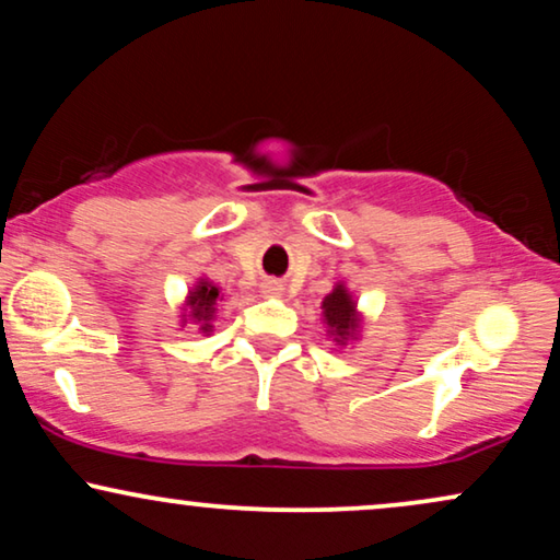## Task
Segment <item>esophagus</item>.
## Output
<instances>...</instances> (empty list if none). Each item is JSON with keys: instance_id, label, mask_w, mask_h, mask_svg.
Segmentation results:
<instances>
[{"instance_id": "1", "label": "esophagus", "mask_w": 560, "mask_h": 560, "mask_svg": "<svg viewBox=\"0 0 560 560\" xmlns=\"http://www.w3.org/2000/svg\"><path fill=\"white\" fill-rule=\"evenodd\" d=\"M266 292H268V294H281V284H276V281H268Z\"/></svg>"}]
</instances>
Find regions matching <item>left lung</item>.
<instances>
[{"label": "left lung", "mask_w": 560, "mask_h": 560, "mask_svg": "<svg viewBox=\"0 0 560 560\" xmlns=\"http://www.w3.org/2000/svg\"><path fill=\"white\" fill-rule=\"evenodd\" d=\"M320 310L325 332L332 338V343L349 346L351 341H359V336H362V313L357 307V296L343 281H338L332 292L325 294Z\"/></svg>", "instance_id": "left-lung-1"}]
</instances>
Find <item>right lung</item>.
<instances>
[{
	"label": "right lung",
	"instance_id": "right-lung-1",
	"mask_svg": "<svg viewBox=\"0 0 560 560\" xmlns=\"http://www.w3.org/2000/svg\"><path fill=\"white\" fill-rule=\"evenodd\" d=\"M222 296V289H219L214 281H209L207 276L196 281L194 287L188 289L186 294V304H183L180 313V323L188 325L194 323L198 332L209 336L214 330V320H217V302Z\"/></svg>",
	"mask_w": 560,
	"mask_h": 560
}]
</instances>
